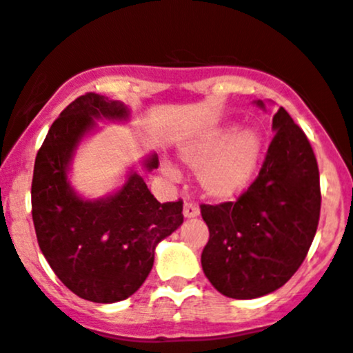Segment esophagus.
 <instances>
[{
  "label": "esophagus",
  "mask_w": 353,
  "mask_h": 353,
  "mask_svg": "<svg viewBox=\"0 0 353 353\" xmlns=\"http://www.w3.org/2000/svg\"><path fill=\"white\" fill-rule=\"evenodd\" d=\"M183 214H184V217H188V219H192V217L200 216V209H199V207L195 205V203L186 202V203H184Z\"/></svg>",
  "instance_id": "1"
}]
</instances>
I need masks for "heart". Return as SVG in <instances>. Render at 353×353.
Here are the masks:
<instances>
[{
  "label": "heart",
  "instance_id": "1",
  "mask_svg": "<svg viewBox=\"0 0 353 353\" xmlns=\"http://www.w3.org/2000/svg\"><path fill=\"white\" fill-rule=\"evenodd\" d=\"M265 139L254 127L239 130L236 125L207 130L179 146L184 165L196 172V183L205 199L226 202L254 179L261 163ZM161 172L174 179L177 169L170 161H161Z\"/></svg>",
  "mask_w": 353,
  "mask_h": 353
}]
</instances>
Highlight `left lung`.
I'll list each match as a JSON object with an SVG mask.
<instances>
[{"instance_id":"1","label":"left lung","mask_w":353,"mask_h":353,"mask_svg":"<svg viewBox=\"0 0 353 353\" xmlns=\"http://www.w3.org/2000/svg\"><path fill=\"white\" fill-rule=\"evenodd\" d=\"M265 111L263 101H254ZM259 176L236 202L202 205L209 226L202 268L228 298L254 299L276 291L301 266L321 216L314 150L284 108Z\"/></svg>"}]
</instances>
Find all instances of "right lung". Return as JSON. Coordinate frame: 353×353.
<instances>
[{"instance_id":"1","label":"right lung","mask_w":353,"mask_h":353,"mask_svg":"<svg viewBox=\"0 0 353 353\" xmlns=\"http://www.w3.org/2000/svg\"><path fill=\"white\" fill-rule=\"evenodd\" d=\"M128 120L123 102L81 95L52 123L34 161L31 203L39 249L69 291L94 303L134 294L153 268L158 243L183 225V202H158L134 167L101 199H85L71 184L74 154L99 130L97 121ZM141 165L157 169V153Z\"/></svg>"}]
</instances>
